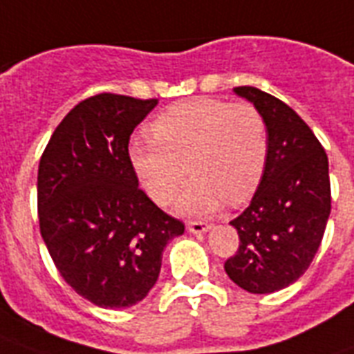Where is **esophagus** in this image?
<instances>
[{"instance_id": "obj_1", "label": "esophagus", "mask_w": 354, "mask_h": 354, "mask_svg": "<svg viewBox=\"0 0 354 354\" xmlns=\"http://www.w3.org/2000/svg\"><path fill=\"white\" fill-rule=\"evenodd\" d=\"M210 227H212V223H207V221H190V223H188V231H190L192 234H203V232H207Z\"/></svg>"}]
</instances>
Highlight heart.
Listing matches in <instances>:
<instances>
[{
    "mask_svg": "<svg viewBox=\"0 0 354 354\" xmlns=\"http://www.w3.org/2000/svg\"><path fill=\"white\" fill-rule=\"evenodd\" d=\"M151 138H134L129 160L140 185L158 205H168L192 180L177 201L186 216L214 212L223 203L238 207L259 188L268 162L264 118L249 103L194 100L160 112L151 123Z\"/></svg>",
    "mask_w": 354,
    "mask_h": 354,
    "instance_id": "obj_1",
    "label": "heart"
}]
</instances>
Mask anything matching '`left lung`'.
Masks as SVG:
<instances>
[{
	"instance_id": "obj_1",
	"label": "left lung",
	"mask_w": 354,
	"mask_h": 354,
	"mask_svg": "<svg viewBox=\"0 0 354 354\" xmlns=\"http://www.w3.org/2000/svg\"><path fill=\"white\" fill-rule=\"evenodd\" d=\"M234 94L264 118L268 162L249 207L231 221L240 248L225 271L251 294H273L297 281L319 249L330 214L328 158L286 103L254 86H238Z\"/></svg>"
}]
</instances>
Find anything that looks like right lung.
<instances>
[{"mask_svg": "<svg viewBox=\"0 0 354 354\" xmlns=\"http://www.w3.org/2000/svg\"><path fill=\"white\" fill-rule=\"evenodd\" d=\"M157 103L116 94L81 101L40 158V234L62 279L101 308L144 299L164 248L185 232L140 190L129 160V138Z\"/></svg>", "mask_w": 354, "mask_h": 354, "instance_id": "add662e5", "label": "right lung"}]
</instances>
